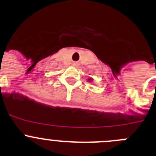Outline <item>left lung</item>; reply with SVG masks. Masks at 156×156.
<instances>
[{
	"label": "left lung",
	"instance_id": "1",
	"mask_svg": "<svg viewBox=\"0 0 156 156\" xmlns=\"http://www.w3.org/2000/svg\"><path fill=\"white\" fill-rule=\"evenodd\" d=\"M92 80H93V79H92V78H89V79H88V81H89V82H91Z\"/></svg>",
	"mask_w": 156,
	"mask_h": 156
}]
</instances>
